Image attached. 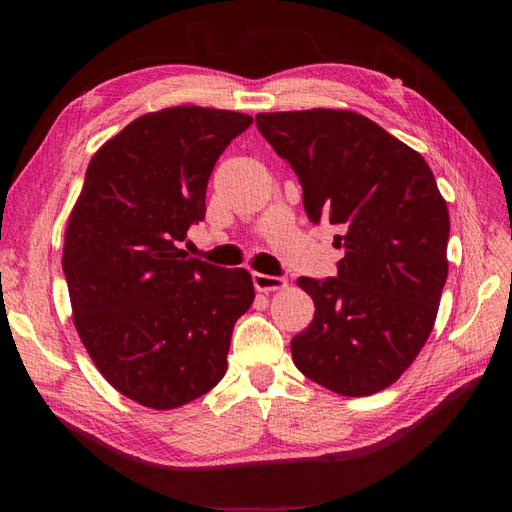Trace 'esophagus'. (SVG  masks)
Wrapping results in <instances>:
<instances>
[{"mask_svg": "<svg viewBox=\"0 0 512 512\" xmlns=\"http://www.w3.org/2000/svg\"><path fill=\"white\" fill-rule=\"evenodd\" d=\"M254 288L258 292H271V290H282L288 286L286 277H277V275H265V273H254Z\"/></svg>", "mask_w": 512, "mask_h": 512, "instance_id": "1", "label": "esophagus"}]
</instances>
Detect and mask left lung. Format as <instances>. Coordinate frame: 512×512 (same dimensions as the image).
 I'll return each instance as SVG.
<instances>
[{
	"mask_svg": "<svg viewBox=\"0 0 512 512\" xmlns=\"http://www.w3.org/2000/svg\"><path fill=\"white\" fill-rule=\"evenodd\" d=\"M256 126L297 173L314 224L342 235L337 277H299L314 299L292 361L329 391L365 397L412 365L436 322L451 220L431 168L378 123L333 108L258 113Z\"/></svg>",
	"mask_w": 512,
	"mask_h": 512,
	"instance_id": "left-lung-1",
	"label": "left lung"
}]
</instances>
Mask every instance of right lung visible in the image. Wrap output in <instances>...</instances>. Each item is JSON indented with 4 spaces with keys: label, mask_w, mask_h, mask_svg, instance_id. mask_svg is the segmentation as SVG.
<instances>
[{
    "label": "right lung",
    "mask_w": 512,
    "mask_h": 512,
    "mask_svg": "<svg viewBox=\"0 0 512 512\" xmlns=\"http://www.w3.org/2000/svg\"><path fill=\"white\" fill-rule=\"evenodd\" d=\"M252 117L173 106L128 123L91 158L61 267L74 327L100 374L153 410L190 404L226 374L252 275L188 258L211 170Z\"/></svg>",
    "instance_id": "1"
}]
</instances>
